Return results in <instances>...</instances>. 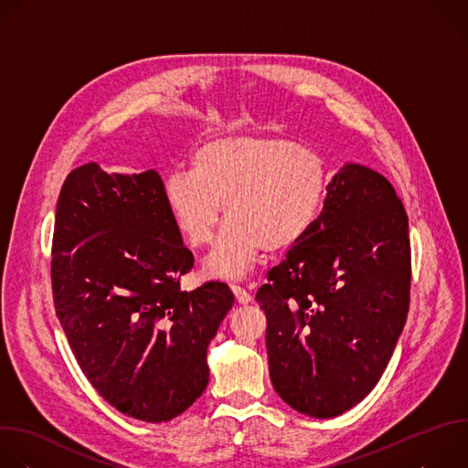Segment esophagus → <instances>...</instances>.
<instances>
[{
	"label": "esophagus",
	"instance_id": "esophagus-1",
	"mask_svg": "<svg viewBox=\"0 0 468 468\" xmlns=\"http://www.w3.org/2000/svg\"><path fill=\"white\" fill-rule=\"evenodd\" d=\"M231 292H233V295H235V299H237V303H239V304H248V303L251 301L250 292H248V290H244L242 286L231 284Z\"/></svg>",
	"mask_w": 468,
	"mask_h": 468
}]
</instances>
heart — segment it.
<instances>
[{
	"label": "heart",
	"instance_id": "heart-1",
	"mask_svg": "<svg viewBox=\"0 0 468 468\" xmlns=\"http://www.w3.org/2000/svg\"><path fill=\"white\" fill-rule=\"evenodd\" d=\"M327 189L322 155L264 132H228L202 141L191 154V173L164 182L165 207L191 250L211 244L228 220L206 271L244 277L262 250H292L313 228Z\"/></svg>",
	"mask_w": 468,
	"mask_h": 468
}]
</instances>
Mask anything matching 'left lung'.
<instances>
[{"mask_svg": "<svg viewBox=\"0 0 468 468\" xmlns=\"http://www.w3.org/2000/svg\"><path fill=\"white\" fill-rule=\"evenodd\" d=\"M408 215L377 171L346 164L324 211L257 290L270 378L299 413L331 419L386 371L410 306Z\"/></svg>", "mask_w": 468, "mask_h": 468, "instance_id": "obj_1", "label": "left lung"}]
</instances>
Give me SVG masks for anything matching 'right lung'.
<instances>
[{
  "mask_svg": "<svg viewBox=\"0 0 468 468\" xmlns=\"http://www.w3.org/2000/svg\"><path fill=\"white\" fill-rule=\"evenodd\" d=\"M155 171H71L62 186L51 281L57 316L91 386L121 413L164 422L207 388V347L233 306L224 282L180 290L193 268Z\"/></svg>",
  "mask_w": 468,
  "mask_h": 468,
  "instance_id": "1",
  "label": "right lung"
}]
</instances>
